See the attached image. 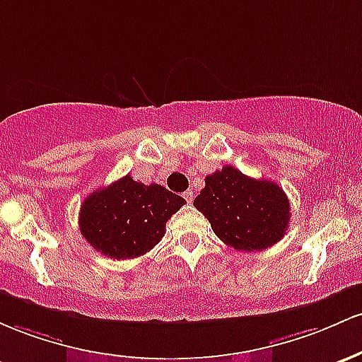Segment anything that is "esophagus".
Masks as SVG:
<instances>
[{
    "label": "esophagus",
    "instance_id": "34e87169",
    "mask_svg": "<svg viewBox=\"0 0 362 362\" xmlns=\"http://www.w3.org/2000/svg\"><path fill=\"white\" fill-rule=\"evenodd\" d=\"M182 197H185V200L188 202V203L193 202V192H192V189H188V192L182 193Z\"/></svg>",
    "mask_w": 362,
    "mask_h": 362
}]
</instances>
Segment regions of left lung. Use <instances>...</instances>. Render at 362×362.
<instances>
[{"mask_svg": "<svg viewBox=\"0 0 362 362\" xmlns=\"http://www.w3.org/2000/svg\"><path fill=\"white\" fill-rule=\"evenodd\" d=\"M193 205L221 241L247 253L279 243L291 221L289 198L277 182L253 180L233 165L206 176Z\"/></svg>", "mask_w": 362, "mask_h": 362, "instance_id": "obj_1", "label": "left lung"}]
</instances>
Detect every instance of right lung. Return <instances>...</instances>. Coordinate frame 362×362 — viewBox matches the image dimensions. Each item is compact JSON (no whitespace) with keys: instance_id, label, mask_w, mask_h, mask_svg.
Returning a JSON list of instances; mask_svg holds the SVG:
<instances>
[{"instance_id":"add662e5","label":"right lung","mask_w":362,"mask_h":362,"mask_svg":"<svg viewBox=\"0 0 362 362\" xmlns=\"http://www.w3.org/2000/svg\"><path fill=\"white\" fill-rule=\"evenodd\" d=\"M160 185H144L129 174L88 194L80 209V233L93 250L115 259L136 258L165 234V222L185 205Z\"/></svg>"}]
</instances>
